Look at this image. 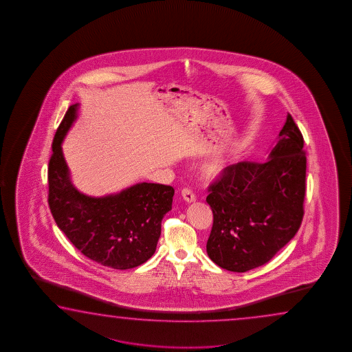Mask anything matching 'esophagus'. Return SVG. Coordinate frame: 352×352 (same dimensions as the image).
Wrapping results in <instances>:
<instances>
[{
    "label": "esophagus",
    "mask_w": 352,
    "mask_h": 352,
    "mask_svg": "<svg viewBox=\"0 0 352 352\" xmlns=\"http://www.w3.org/2000/svg\"><path fill=\"white\" fill-rule=\"evenodd\" d=\"M181 196H182V198H184L187 203H193L196 201L195 193H193L191 190H188V188H184L182 192H181Z\"/></svg>",
    "instance_id": "1"
}]
</instances>
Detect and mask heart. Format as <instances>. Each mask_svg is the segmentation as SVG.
Returning <instances> with one entry per match:
<instances>
[{"instance_id": "heart-1", "label": "heart", "mask_w": 352, "mask_h": 352, "mask_svg": "<svg viewBox=\"0 0 352 352\" xmlns=\"http://www.w3.org/2000/svg\"><path fill=\"white\" fill-rule=\"evenodd\" d=\"M229 165V161L223 156L215 157L213 160L208 161L203 166V173H206L208 177H217L219 176Z\"/></svg>"}]
</instances>
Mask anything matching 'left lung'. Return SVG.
Masks as SVG:
<instances>
[{
  "label": "left lung",
  "mask_w": 352,
  "mask_h": 352,
  "mask_svg": "<svg viewBox=\"0 0 352 352\" xmlns=\"http://www.w3.org/2000/svg\"><path fill=\"white\" fill-rule=\"evenodd\" d=\"M303 145L288 114L266 162L230 165L209 186L213 227L207 254L219 267L246 272L263 266L294 238L304 214Z\"/></svg>",
  "instance_id": "8db88e82"
}]
</instances>
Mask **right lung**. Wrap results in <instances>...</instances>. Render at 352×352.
<instances>
[{"mask_svg": "<svg viewBox=\"0 0 352 352\" xmlns=\"http://www.w3.org/2000/svg\"><path fill=\"white\" fill-rule=\"evenodd\" d=\"M78 107V103L69 107L54 137L48 170L50 212L60 230L89 260L116 270L137 267L155 252L161 221L173 208L175 190L140 182L103 197L78 191L61 148Z\"/></svg>", "mask_w": 352, "mask_h": 352, "instance_id": "obj_1", "label": "right lung"}]
</instances>
